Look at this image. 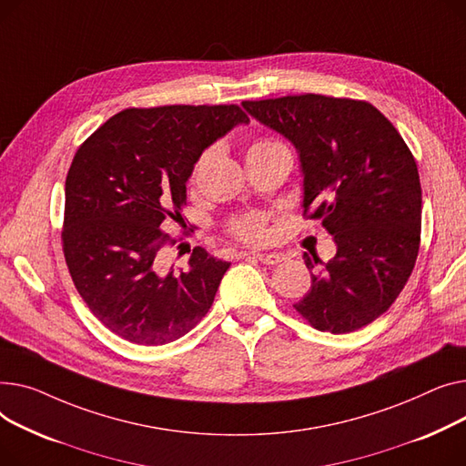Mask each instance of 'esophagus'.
Masks as SVG:
<instances>
[{"label": "esophagus", "instance_id": "esophagus-1", "mask_svg": "<svg viewBox=\"0 0 466 466\" xmlns=\"http://www.w3.org/2000/svg\"><path fill=\"white\" fill-rule=\"evenodd\" d=\"M258 259L265 265H279L284 261L282 254H258Z\"/></svg>", "mask_w": 466, "mask_h": 466}]
</instances>
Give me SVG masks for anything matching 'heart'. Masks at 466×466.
Segmentation results:
<instances>
[{
    "instance_id": "b5f03b06",
    "label": "heart",
    "mask_w": 466,
    "mask_h": 466,
    "mask_svg": "<svg viewBox=\"0 0 466 466\" xmlns=\"http://www.w3.org/2000/svg\"><path fill=\"white\" fill-rule=\"evenodd\" d=\"M282 143L277 139H261L258 143H254L250 147V150H261V148H270V147H280ZM248 150V152H250ZM212 150H205L198 161L194 169H191V178H194L207 163V159L210 157ZM229 231L235 238L242 240V242H248V244H263L268 238V228H267V216L259 214V212H252V214H246V216H238L231 222Z\"/></svg>"
}]
</instances>
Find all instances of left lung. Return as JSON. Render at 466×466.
Wrapping results in <instances>:
<instances>
[{"mask_svg": "<svg viewBox=\"0 0 466 466\" xmlns=\"http://www.w3.org/2000/svg\"><path fill=\"white\" fill-rule=\"evenodd\" d=\"M242 106L293 143L305 216L337 242L327 263L305 254L312 286L295 310L318 331L361 329L395 303L418 259L421 184L412 152L367 101L300 94Z\"/></svg>", "mask_w": 466, "mask_h": 466, "instance_id": "obj_1", "label": "left lung"}]
</instances>
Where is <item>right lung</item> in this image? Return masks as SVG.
<instances>
[{
	"label": "right lung",
	"instance_id": "obj_1",
	"mask_svg": "<svg viewBox=\"0 0 466 466\" xmlns=\"http://www.w3.org/2000/svg\"><path fill=\"white\" fill-rule=\"evenodd\" d=\"M248 122L238 105L126 108L78 147L66 178L62 246L78 295L108 331L159 346L208 312L231 263L196 246L186 270L166 275L159 254L177 238L159 226L184 222L194 163Z\"/></svg>",
	"mask_w": 466,
	"mask_h": 466
}]
</instances>
